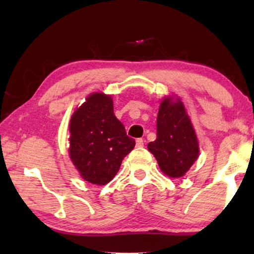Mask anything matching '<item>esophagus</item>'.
I'll list each match as a JSON object with an SVG mask.
<instances>
[{
	"label": "esophagus",
	"mask_w": 254,
	"mask_h": 254,
	"mask_svg": "<svg viewBox=\"0 0 254 254\" xmlns=\"http://www.w3.org/2000/svg\"><path fill=\"white\" fill-rule=\"evenodd\" d=\"M136 147H139V148H141V147H143V139H136Z\"/></svg>",
	"instance_id": "34e87169"
}]
</instances>
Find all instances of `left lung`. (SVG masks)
Returning a JSON list of instances; mask_svg holds the SVG:
<instances>
[{
	"label": "left lung",
	"mask_w": 254,
	"mask_h": 254,
	"mask_svg": "<svg viewBox=\"0 0 254 254\" xmlns=\"http://www.w3.org/2000/svg\"><path fill=\"white\" fill-rule=\"evenodd\" d=\"M165 175L179 178L187 173L199 153L190 119L179 98L161 102L157 118V139L148 144Z\"/></svg>",
	"instance_id": "obj_1"
}]
</instances>
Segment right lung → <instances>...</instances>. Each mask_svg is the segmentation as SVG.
Returning <instances> with one entry per match:
<instances>
[{
    "instance_id": "right-lung-1",
    "label": "right lung",
    "mask_w": 254,
    "mask_h": 254,
    "mask_svg": "<svg viewBox=\"0 0 254 254\" xmlns=\"http://www.w3.org/2000/svg\"><path fill=\"white\" fill-rule=\"evenodd\" d=\"M69 156L86 182L105 185L134 148V139L115 118L110 95L94 93L77 109L69 123Z\"/></svg>"
}]
</instances>
